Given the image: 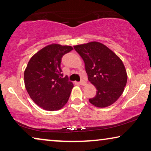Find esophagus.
<instances>
[{"label": "esophagus", "instance_id": "1", "mask_svg": "<svg viewBox=\"0 0 151 151\" xmlns=\"http://www.w3.org/2000/svg\"><path fill=\"white\" fill-rule=\"evenodd\" d=\"M80 85L84 86L86 84V82H85V81H84V80H80Z\"/></svg>", "mask_w": 151, "mask_h": 151}]
</instances>
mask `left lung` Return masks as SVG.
Segmentation results:
<instances>
[{
	"label": "left lung",
	"mask_w": 151,
	"mask_h": 151,
	"mask_svg": "<svg viewBox=\"0 0 151 151\" xmlns=\"http://www.w3.org/2000/svg\"><path fill=\"white\" fill-rule=\"evenodd\" d=\"M83 59L88 79L96 86V96L89 102L100 108L109 106L122 94L127 74L121 59L106 46L98 42L74 46Z\"/></svg>",
	"instance_id": "1"
}]
</instances>
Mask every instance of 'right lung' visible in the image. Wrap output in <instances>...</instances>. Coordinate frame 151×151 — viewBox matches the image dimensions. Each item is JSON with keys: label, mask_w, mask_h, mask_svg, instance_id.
Returning <instances> with one entry per match:
<instances>
[{"label": "right lung", "mask_w": 151, "mask_h": 151, "mask_svg": "<svg viewBox=\"0 0 151 151\" xmlns=\"http://www.w3.org/2000/svg\"><path fill=\"white\" fill-rule=\"evenodd\" d=\"M73 49L71 46L52 44L33 55L24 73L25 88L36 104L47 111L63 108L69 100L73 84L63 78L62 58Z\"/></svg>", "instance_id": "add662e5"}]
</instances>
